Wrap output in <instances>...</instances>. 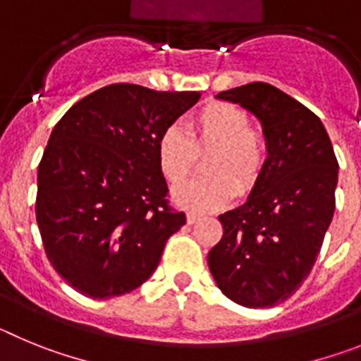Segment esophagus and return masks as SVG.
Wrapping results in <instances>:
<instances>
[{"instance_id": "esophagus-1", "label": "esophagus", "mask_w": 361, "mask_h": 361, "mask_svg": "<svg viewBox=\"0 0 361 361\" xmlns=\"http://www.w3.org/2000/svg\"><path fill=\"white\" fill-rule=\"evenodd\" d=\"M186 220H188V224H197V222L200 220V215H197V213H188Z\"/></svg>"}]
</instances>
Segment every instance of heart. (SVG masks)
Here are the masks:
<instances>
[{"label": "heart", "mask_w": 361, "mask_h": 361, "mask_svg": "<svg viewBox=\"0 0 361 361\" xmlns=\"http://www.w3.org/2000/svg\"><path fill=\"white\" fill-rule=\"evenodd\" d=\"M166 126L157 137V162L170 183H183L195 170L199 155L209 153L204 164L208 177L180 184L173 200L191 212H213L237 195L257 188L266 168V141L253 130L244 108L222 101L204 104L193 114L190 126Z\"/></svg>", "instance_id": "1"}]
</instances>
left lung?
<instances>
[{
	"instance_id": "8db88e82",
	"label": "left lung",
	"mask_w": 361,
	"mask_h": 361,
	"mask_svg": "<svg viewBox=\"0 0 361 361\" xmlns=\"http://www.w3.org/2000/svg\"><path fill=\"white\" fill-rule=\"evenodd\" d=\"M216 97L258 117L267 159L247 200L219 216L224 235L208 266L229 300L273 307L298 291L317 262L336 204V155L322 121L276 86L250 82Z\"/></svg>"
}]
</instances>
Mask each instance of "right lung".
<instances>
[{
    "mask_svg": "<svg viewBox=\"0 0 361 361\" xmlns=\"http://www.w3.org/2000/svg\"><path fill=\"white\" fill-rule=\"evenodd\" d=\"M199 97L117 82L54 126L37 166L36 220L47 258L81 295L106 300L139 288L186 224L168 200L157 137Z\"/></svg>",
    "mask_w": 361,
    "mask_h": 361,
    "instance_id": "obj_1",
    "label": "right lung"
}]
</instances>
